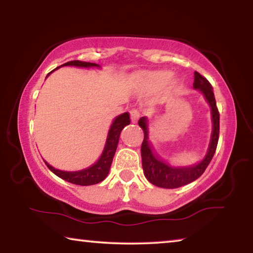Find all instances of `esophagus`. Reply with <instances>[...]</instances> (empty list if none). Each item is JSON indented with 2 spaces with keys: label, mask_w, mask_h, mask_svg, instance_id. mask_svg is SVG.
Listing matches in <instances>:
<instances>
[{
  "label": "esophagus",
  "mask_w": 253,
  "mask_h": 253,
  "mask_svg": "<svg viewBox=\"0 0 253 253\" xmlns=\"http://www.w3.org/2000/svg\"><path fill=\"white\" fill-rule=\"evenodd\" d=\"M130 119L132 123H137V121L139 119V110L138 109H131L130 110Z\"/></svg>",
  "instance_id": "34e87169"
}]
</instances>
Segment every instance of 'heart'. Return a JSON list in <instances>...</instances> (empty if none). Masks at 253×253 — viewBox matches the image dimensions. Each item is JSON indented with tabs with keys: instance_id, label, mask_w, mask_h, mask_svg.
<instances>
[{
	"instance_id": "obj_1",
	"label": "heart",
	"mask_w": 253,
	"mask_h": 253,
	"mask_svg": "<svg viewBox=\"0 0 253 253\" xmlns=\"http://www.w3.org/2000/svg\"><path fill=\"white\" fill-rule=\"evenodd\" d=\"M170 76L172 75L169 71H152L143 75L140 81L148 90H157L169 83Z\"/></svg>"
}]
</instances>
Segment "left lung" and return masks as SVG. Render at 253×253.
<instances>
[{"label": "left lung", "mask_w": 253, "mask_h": 253, "mask_svg": "<svg viewBox=\"0 0 253 253\" xmlns=\"http://www.w3.org/2000/svg\"><path fill=\"white\" fill-rule=\"evenodd\" d=\"M193 87L203 93L205 99L211 107L212 115V135L211 140L207 152V155L199 164L190 166V168H173L168 163L160 160L155 153L153 152L151 144L148 142V130H147V118L142 117L138 121V125L144 130V140L142 144V163L144 174L149 182L158 187L164 188H177L186 184L195 181L207 169L208 165L214 156L216 151L217 142H219L220 134V114L216 107L215 97L213 93V88L207 78L200 75L198 71L194 72Z\"/></svg>", "instance_id": "1"}]
</instances>
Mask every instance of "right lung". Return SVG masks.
I'll list each match as a JSON object with an SVG mask.
<instances>
[{
	"mask_svg": "<svg viewBox=\"0 0 253 253\" xmlns=\"http://www.w3.org/2000/svg\"><path fill=\"white\" fill-rule=\"evenodd\" d=\"M62 66H76V67H84V68L99 67L97 63L79 61V60H74V61L66 62L63 63ZM58 68H55L54 70H57ZM51 72H49V74L46 75V77H48ZM129 124H130V118H129V114L128 113H124L122 115H119L118 117H116V119H115L114 123L111 124L110 126L108 136H107L104 152H102L99 160H98L92 166H90V168L81 169V170H77V172H65V170L55 169L54 168H52V166L49 165L45 161L44 163L51 172L54 173L57 176L65 179L67 182L76 184V185L87 186V185H93V184L100 183L101 181H104L109 173V169L111 166V163H113L114 155L115 153H116L121 131L123 130L124 127L126 125H129Z\"/></svg>",
	"mask_w": 253,
	"mask_h": 253,
	"instance_id": "add662e5",
	"label": "right lung"
}]
</instances>
